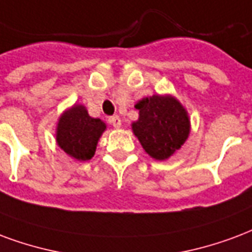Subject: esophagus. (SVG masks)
Segmentation results:
<instances>
[{"mask_svg":"<svg viewBox=\"0 0 252 252\" xmlns=\"http://www.w3.org/2000/svg\"><path fill=\"white\" fill-rule=\"evenodd\" d=\"M109 123H111L112 126H115V128H120L121 126V119L119 116L109 117Z\"/></svg>","mask_w":252,"mask_h":252,"instance_id":"esophagus-1","label":"esophagus"}]
</instances>
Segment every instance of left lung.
<instances>
[{
    "label": "left lung",
    "instance_id": "1",
    "mask_svg": "<svg viewBox=\"0 0 252 252\" xmlns=\"http://www.w3.org/2000/svg\"><path fill=\"white\" fill-rule=\"evenodd\" d=\"M139 119L131 124L141 147L155 160H167L191 132L187 109L172 94H154L135 104Z\"/></svg>",
    "mask_w": 252,
    "mask_h": 252
}]
</instances>
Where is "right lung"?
Listing matches in <instances>:
<instances>
[{"mask_svg":"<svg viewBox=\"0 0 252 252\" xmlns=\"http://www.w3.org/2000/svg\"><path fill=\"white\" fill-rule=\"evenodd\" d=\"M107 124L89 116L83 104H74L61 113L56 126V143L72 159H92Z\"/></svg>","mask_w":252,"mask_h":252,"instance_id":"add662e5","label":"right lung"}]
</instances>
